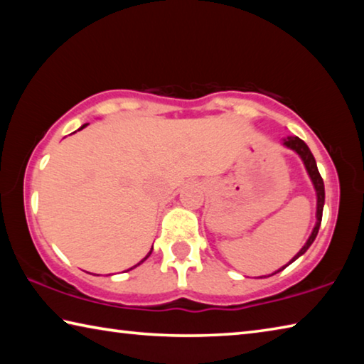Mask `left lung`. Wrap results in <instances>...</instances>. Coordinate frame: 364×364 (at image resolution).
Listing matches in <instances>:
<instances>
[{
	"mask_svg": "<svg viewBox=\"0 0 364 364\" xmlns=\"http://www.w3.org/2000/svg\"><path fill=\"white\" fill-rule=\"evenodd\" d=\"M282 144H284V146L287 147V149H292L294 152L299 154L300 159H301V162H304L305 168H306V171H308V175H310V180H311V183H313V186H315V191H316V225H315V228H313L310 237H308V241L305 242L304 247H301V249L297 252V255H295V257L292 258V260L286 264V267H289V264L297 260V258H299L300 255H304L305 252L308 250V247H310V245L313 244V241H315V239H316V234H318V231H319V226H321V218H323L324 183H323L321 175H319V171H318L316 160H315V157H313L311 151L308 149V146L304 143V141H301V139L297 138V136H287V138L284 139V143H282ZM286 267H282V268H279L278 271H274L273 274L279 273V271H282ZM273 274H269V276H273Z\"/></svg>",
	"mask_w": 364,
	"mask_h": 364,
	"instance_id": "obj_1",
	"label": "left lung"
}]
</instances>
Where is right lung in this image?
Instances as JSON below:
<instances>
[{
	"label": "right lung",
	"mask_w": 364,
	"mask_h": 364,
	"mask_svg": "<svg viewBox=\"0 0 364 364\" xmlns=\"http://www.w3.org/2000/svg\"><path fill=\"white\" fill-rule=\"evenodd\" d=\"M86 125H88V123H85V125H82V127H80V128H78V130H83V128H85V127H86ZM151 254H152V249H151V252H149V254H147V255H146V257H144V258H143V260H141V262H139V263H138V264H141V263H143V262H144V260H146V258H147V257H149V255H151ZM138 264H134V267H132V268H130V269H133V268H136V267H138ZM130 269H128V271H130Z\"/></svg>",
	"instance_id": "right-lung-1"
}]
</instances>
